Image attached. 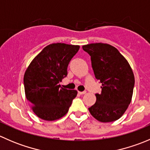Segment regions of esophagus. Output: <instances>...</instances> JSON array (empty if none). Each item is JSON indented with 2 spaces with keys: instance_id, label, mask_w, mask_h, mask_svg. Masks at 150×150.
<instances>
[{
  "instance_id": "34e87169",
  "label": "esophagus",
  "mask_w": 150,
  "mask_h": 150,
  "mask_svg": "<svg viewBox=\"0 0 150 150\" xmlns=\"http://www.w3.org/2000/svg\"><path fill=\"white\" fill-rule=\"evenodd\" d=\"M78 93H79V94H81V95L86 94V91H78Z\"/></svg>"
}]
</instances>
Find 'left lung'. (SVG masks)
Masks as SVG:
<instances>
[{
    "label": "left lung",
    "mask_w": 150,
    "mask_h": 150,
    "mask_svg": "<svg viewBox=\"0 0 150 150\" xmlns=\"http://www.w3.org/2000/svg\"><path fill=\"white\" fill-rule=\"evenodd\" d=\"M83 49L91 56L95 78L102 83V93H96V103L89 112L102 122L118 120L132 99L135 80L131 66L111 45L91 43L83 46Z\"/></svg>",
    "instance_id": "1"
}]
</instances>
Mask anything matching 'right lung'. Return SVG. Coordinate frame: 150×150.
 Wrapping results in <instances>:
<instances>
[{"label": "right lung", "instance_id": "right-lung-1", "mask_svg": "<svg viewBox=\"0 0 150 150\" xmlns=\"http://www.w3.org/2000/svg\"><path fill=\"white\" fill-rule=\"evenodd\" d=\"M79 46L52 43L31 62L24 75L25 96L35 114L48 121L58 120L67 113L77 91L59 84L67 75V67Z\"/></svg>", "mask_w": 150, "mask_h": 150}]
</instances>
